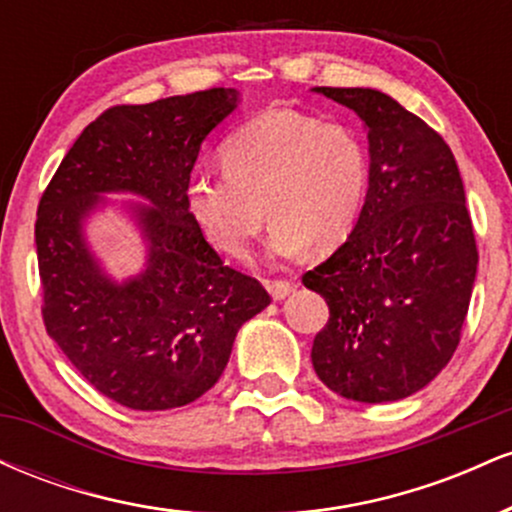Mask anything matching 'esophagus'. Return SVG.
<instances>
[{
	"instance_id": "1",
	"label": "esophagus",
	"mask_w": 512,
	"mask_h": 512,
	"mask_svg": "<svg viewBox=\"0 0 512 512\" xmlns=\"http://www.w3.org/2000/svg\"><path fill=\"white\" fill-rule=\"evenodd\" d=\"M267 291L274 301H284L289 293L296 291V284L293 281H267Z\"/></svg>"
}]
</instances>
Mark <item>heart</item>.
Masks as SVG:
<instances>
[{
	"label": "heart",
	"mask_w": 512,
	"mask_h": 512,
	"mask_svg": "<svg viewBox=\"0 0 512 512\" xmlns=\"http://www.w3.org/2000/svg\"><path fill=\"white\" fill-rule=\"evenodd\" d=\"M221 161L226 173L192 178L187 204L226 255L245 257L267 214V250L281 260L308 245L339 248L361 219L370 156L351 127L291 108L264 110L223 142Z\"/></svg>",
	"instance_id": "1"
}]
</instances>
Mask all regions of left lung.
Listing matches in <instances>:
<instances>
[{
	"label": "left lung",
	"instance_id": "8db88e82",
	"mask_svg": "<svg viewBox=\"0 0 512 512\" xmlns=\"http://www.w3.org/2000/svg\"><path fill=\"white\" fill-rule=\"evenodd\" d=\"M368 134L361 219L330 260L303 276L330 305L313 368L354 402H397L448 366L460 344L479 252L450 146L375 88L317 86Z\"/></svg>",
	"mask_w": 512,
	"mask_h": 512
}]
</instances>
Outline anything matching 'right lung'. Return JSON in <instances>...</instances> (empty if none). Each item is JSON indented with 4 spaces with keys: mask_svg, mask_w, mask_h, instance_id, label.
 <instances>
[{
    "mask_svg": "<svg viewBox=\"0 0 512 512\" xmlns=\"http://www.w3.org/2000/svg\"><path fill=\"white\" fill-rule=\"evenodd\" d=\"M236 88L146 105H115L62 158L38 204L35 248L45 330L74 368L122 407H185L216 385L236 334L267 308L252 276L226 267L187 204L207 134L238 108ZM105 194L126 208L147 245L145 269L117 282L85 238Z\"/></svg>",
    "mask_w": 512,
    "mask_h": 512,
    "instance_id": "obj_1",
    "label": "right lung"
}]
</instances>
